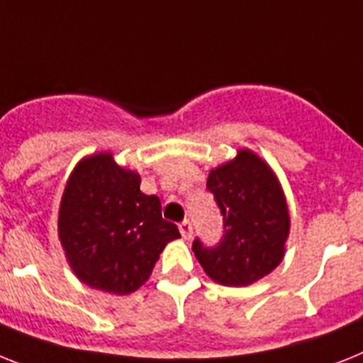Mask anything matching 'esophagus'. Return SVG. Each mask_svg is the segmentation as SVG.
<instances>
[{"label": "esophagus", "mask_w": 363, "mask_h": 363, "mask_svg": "<svg viewBox=\"0 0 363 363\" xmlns=\"http://www.w3.org/2000/svg\"><path fill=\"white\" fill-rule=\"evenodd\" d=\"M179 233H182V238L189 239L193 235V224L189 223V220H184V223H179Z\"/></svg>", "instance_id": "esophagus-1"}]
</instances>
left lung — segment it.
<instances>
[{
    "mask_svg": "<svg viewBox=\"0 0 363 363\" xmlns=\"http://www.w3.org/2000/svg\"><path fill=\"white\" fill-rule=\"evenodd\" d=\"M208 191L223 215V239L193 252L208 277L223 286H248L278 267L289 233L286 196L267 163L241 150L209 172Z\"/></svg>",
    "mask_w": 363,
    "mask_h": 363,
    "instance_id": "left-lung-1",
    "label": "left lung"
}]
</instances>
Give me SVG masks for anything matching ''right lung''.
<instances>
[{
  "mask_svg": "<svg viewBox=\"0 0 363 363\" xmlns=\"http://www.w3.org/2000/svg\"><path fill=\"white\" fill-rule=\"evenodd\" d=\"M140 176L111 154L77 164L59 209V238L76 277L100 291L128 295L152 274L178 226L161 217L160 199L140 193Z\"/></svg>",
  "mask_w": 363,
  "mask_h": 363,
  "instance_id": "right-lung-1",
  "label": "right lung"
}]
</instances>
